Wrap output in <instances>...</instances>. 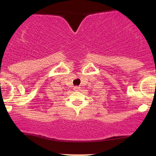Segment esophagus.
I'll return each mask as SVG.
<instances>
[{
    "label": "esophagus",
    "mask_w": 156,
    "mask_h": 156,
    "mask_svg": "<svg viewBox=\"0 0 156 156\" xmlns=\"http://www.w3.org/2000/svg\"><path fill=\"white\" fill-rule=\"evenodd\" d=\"M80 89V88L79 87H74V90L75 91H79Z\"/></svg>",
    "instance_id": "obj_1"
}]
</instances>
